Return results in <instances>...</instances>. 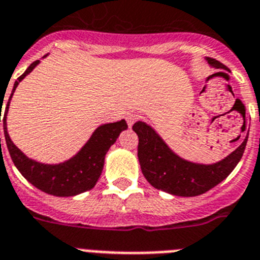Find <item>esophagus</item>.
Listing matches in <instances>:
<instances>
[{"instance_id":"esophagus-1","label":"esophagus","mask_w":260,"mask_h":260,"mask_svg":"<svg viewBox=\"0 0 260 260\" xmlns=\"http://www.w3.org/2000/svg\"><path fill=\"white\" fill-rule=\"evenodd\" d=\"M139 118V115L137 113H128L126 115V121H127V125L128 126H133L134 125V122Z\"/></svg>"}]
</instances>
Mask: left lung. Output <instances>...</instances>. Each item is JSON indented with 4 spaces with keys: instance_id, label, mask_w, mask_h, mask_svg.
<instances>
[{
    "instance_id": "left-lung-1",
    "label": "left lung",
    "mask_w": 260,
    "mask_h": 260,
    "mask_svg": "<svg viewBox=\"0 0 260 260\" xmlns=\"http://www.w3.org/2000/svg\"><path fill=\"white\" fill-rule=\"evenodd\" d=\"M208 61L216 68L226 70V67L216 59L208 57ZM133 130L138 135V159L146 180L156 189L183 197L205 193L229 176L241 160L248 138L247 134L242 145L223 160L204 166L183 160L175 155L145 122H135Z\"/></svg>"
}]
</instances>
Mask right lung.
Returning a JSON list of instances; mask_svg holds the SVG:
<instances>
[{"mask_svg":"<svg viewBox=\"0 0 260 260\" xmlns=\"http://www.w3.org/2000/svg\"><path fill=\"white\" fill-rule=\"evenodd\" d=\"M38 63H39V60H35L34 63H31L27 70L24 71L23 75H21L17 79L9 100H12L13 93H14L15 88L18 86L19 81L23 80L26 75H28L31 71L34 70V67ZM1 104H4L2 100ZM8 109L9 103L6 104L2 122H4L6 146H8L9 154L12 156L13 163L15 164V167L18 168V171L26 180L30 181L38 189L43 190L48 194H52V196H75V194L83 193L85 190L92 189L96 185L100 175L103 172L106 152L110 148V146L117 141L121 132L127 128V123H126L125 119H121L119 122H114V123H106V125L100 126L96 132L93 133L89 141L86 142V145L80 150L76 156H73L72 159H70L66 163L48 166V164H41L28 159L13 143L8 134V128H6Z\"/></svg>","mask_w":260,"mask_h":260,"instance_id":"obj_1","label":"right lung"}]
</instances>
